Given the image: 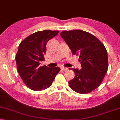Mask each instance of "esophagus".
Masks as SVG:
<instances>
[{"mask_svg": "<svg viewBox=\"0 0 120 120\" xmlns=\"http://www.w3.org/2000/svg\"><path fill=\"white\" fill-rule=\"evenodd\" d=\"M61 69L62 71H67L68 69V68H66V67H61Z\"/></svg>", "mask_w": 120, "mask_h": 120, "instance_id": "obj_1", "label": "esophagus"}]
</instances>
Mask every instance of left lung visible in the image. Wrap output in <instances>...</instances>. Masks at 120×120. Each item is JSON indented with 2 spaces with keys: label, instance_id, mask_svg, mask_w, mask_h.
<instances>
[{
  "label": "left lung",
  "instance_id": "8db88e82",
  "mask_svg": "<svg viewBox=\"0 0 120 120\" xmlns=\"http://www.w3.org/2000/svg\"><path fill=\"white\" fill-rule=\"evenodd\" d=\"M60 35L73 55L79 56L82 69L69 68L75 77L68 82L70 88L78 94L91 92L100 86L107 72V50L95 36L82 30H64Z\"/></svg>",
  "mask_w": 120,
  "mask_h": 120
}]
</instances>
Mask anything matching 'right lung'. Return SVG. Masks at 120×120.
<instances>
[{"label": "right lung", "mask_w": 120, "mask_h": 120, "mask_svg": "<svg viewBox=\"0 0 120 120\" xmlns=\"http://www.w3.org/2000/svg\"><path fill=\"white\" fill-rule=\"evenodd\" d=\"M59 30H44L29 35L19 44L15 55L17 68L26 86L33 91H42L51 86L60 68L41 66L44 60L46 44Z\"/></svg>", "instance_id": "1"}]
</instances>
